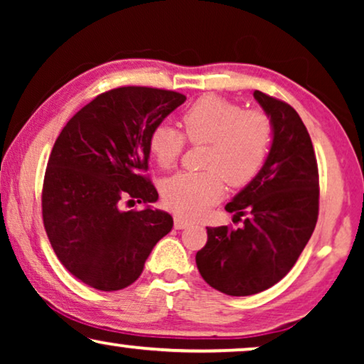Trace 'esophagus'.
I'll return each instance as SVG.
<instances>
[{
    "instance_id": "esophagus-1",
    "label": "esophagus",
    "mask_w": 364,
    "mask_h": 364,
    "mask_svg": "<svg viewBox=\"0 0 364 364\" xmlns=\"http://www.w3.org/2000/svg\"><path fill=\"white\" fill-rule=\"evenodd\" d=\"M173 225H176V228H178V230H182V228H187L188 225H191V222L186 220L183 217L176 215L173 217Z\"/></svg>"
}]
</instances>
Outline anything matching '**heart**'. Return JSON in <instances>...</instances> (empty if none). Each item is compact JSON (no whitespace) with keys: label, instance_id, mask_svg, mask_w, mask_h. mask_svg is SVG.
<instances>
[{"label":"heart","instance_id":"1","mask_svg":"<svg viewBox=\"0 0 364 364\" xmlns=\"http://www.w3.org/2000/svg\"><path fill=\"white\" fill-rule=\"evenodd\" d=\"M182 134L161 124L151 132L149 151L159 167L171 168L183 151L182 135L191 144H207L203 172H182L164 182V203L177 215L196 218L218 202L225 191L247 186L267 161L273 139L272 119L260 109L217 96H203L181 117Z\"/></svg>","mask_w":364,"mask_h":364}]
</instances>
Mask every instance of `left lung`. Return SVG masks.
<instances>
[{"instance_id": "1", "label": "left lung", "mask_w": 364, "mask_h": 364, "mask_svg": "<svg viewBox=\"0 0 364 364\" xmlns=\"http://www.w3.org/2000/svg\"><path fill=\"white\" fill-rule=\"evenodd\" d=\"M253 97L272 119L270 152L225 205L237 220L245 217L243 225L207 227V243L196 255L203 280L230 296L260 293L291 270L315 230L320 200L315 151L298 112L262 91Z\"/></svg>"}]
</instances>
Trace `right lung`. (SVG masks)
I'll return each instance as SVG.
<instances>
[{
  "mask_svg": "<svg viewBox=\"0 0 364 364\" xmlns=\"http://www.w3.org/2000/svg\"><path fill=\"white\" fill-rule=\"evenodd\" d=\"M166 89L127 86L99 94L54 142L43 183V222L59 262L102 291L137 280L152 248L172 230L149 168L151 132L186 101ZM124 201L144 203L122 211Z\"/></svg>",
  "mask_w": 364,
  "mask_h": 364,
  "instance_id": "add662e5",
  "label": "right lung"
}]
</instances>
